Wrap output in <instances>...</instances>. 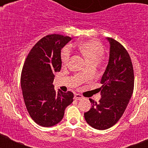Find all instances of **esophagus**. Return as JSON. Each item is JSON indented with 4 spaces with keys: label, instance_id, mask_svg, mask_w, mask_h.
<instances>
[{
    "label": "esophagus",
    "instance_id": "1",
    "mask_svg": "<svg viewBox=\"0 0 148 148\" xmlns=\"http://www.w3.org/2000/svg\"><path fill=\"white\" fill-rule=\"evenodd\" d=\"M83 99V96H82L81 94H75V100H81V99Z\"/></svg>",
    "mask_w": 148,
    "mask_h": 148
}]
</instances>
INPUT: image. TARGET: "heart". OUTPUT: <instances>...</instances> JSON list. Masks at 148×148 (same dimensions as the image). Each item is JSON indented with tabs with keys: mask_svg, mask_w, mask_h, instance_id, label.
Here are the masks:
<instances>
[{
	"mask_svg": "<svg viewBox=\"0 0 148 148\" xmlns=\"http://www.w3.org/2000/svg\"><path fill=\"white\" fill-rule=\"evenodd\" d=\"M78 50L83 55L89 63L93 61H99L104 54V47L97 40H90L84 41L78 45ZM71 56V50L69 47H65L61 53V62L64 65L69 63Z\"/></svg>",
	"mask_w": 148,
	"mask_h": 148,
	"instance_id": "heart-1",
	"label": "heart"
}]
</instances>
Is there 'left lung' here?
<instances>
[{"label": "left lung", "mask_w": 148, "mask_h": 148, "mask_svg": "<svg viewBox=\"0 0 148 148\" xmlns=\"http://www.w3.org/2000/svg\"><path fill=\"white\" fill-rule=\"evenodd\" d=\"M110 43L108 64L101 77V98L99 102L90 99L92 108L84 113L89 125L106 130L116 125L125 111L134 87V73L130 55L124 47L112 38Z\"/></svg>", "instance_id": "left-lung-1"}]
</instances>
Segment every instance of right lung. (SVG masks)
I'll return each mask as SVG.
<instances>
[{
  "label": "right lung",
  "mask_w": 148,
  "mask_h": 148,
  "mask_svg": "<svg viewBox=\"0 0 148 148\" xmlns=\"http://www.w3.org/2000/svg\"><path fill=\"white\" fill-rule=\"evenodd\" d=\"M71 38L48 35L38 40L25 60L21 76L23 97L29 114L40 126L52 127L62 120L73 101L72 92H56L54 73L61 68V50Z\"/></svg>",
  "instance_id": "right-lung-1"
}]
</instances>
